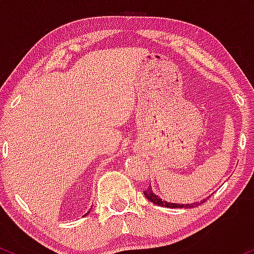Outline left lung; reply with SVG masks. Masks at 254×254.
<instances>
[{"mask_svg":"<svg viewBox=\"0 0 254 254\" xmlns=\"http://www.w3.org/2000/svg\"><path fill=\"white\" fill-rule=\"evenodd\" d=\"M144 195L146 196L147 199H149L151 203H153V204H156V205H159V206L172 207V209H176V207H184V209H192V207L198 206V205H200L201 203H205V200L210 198V195H209L206 199H204L203 201H198V203H193V204H175V203H168V201H164V200H162L161 198H158V196L156 195L155 193L152 192V190H151V187H149V189L144 190Z\"/></svg>","mask_w":254,"mask_h":254,"instance_id":"1","label":"left lung"}]
</instances>
